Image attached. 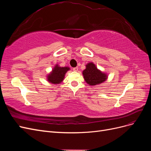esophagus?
<instances>
[{"mask_svg": "<svg viewBox=\"0 0 151 151\" xmlns=\"http://www.w3.org/2000/svg\"><path fill=\"white\" fill-rule=\"evenodd\" d=\"M73 70H74V71H77V70H78V67L73 68Z\"/></svg>", "mask_w": 151, "mask_h": 151, "instance_id": "obj_1", "label": "esophagus"}]
</instances>
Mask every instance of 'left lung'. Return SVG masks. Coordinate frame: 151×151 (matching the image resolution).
I'll use <instances>...</instances> for the list:
<instances>
[{
  "instance_id": "obj_1",
  "label": "left lung",
  "mask_w": 151,
  "mask_h": 151,
  "mask_svg": "<svg viewBox=\"0 0 151 151\" xmlns=\"http://www.w3.org/2000/svg\"><path fill=\"white\" fill-rule=\"evenodd\" d=\"M86 83L90 86L101 84L108 79L106 73L99 70L93 62H89L86 65V69L83 71Z\"/></svg>"
}]
</instances>
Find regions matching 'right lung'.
<instances>
[{"label":"right lung","mask_w":151,"mask_h":151,"mask_svg":"<svg viewBox=\"0 0 151 151\" xmlns=\"http://www.w3.org/2000/svg\"><path fill=\"white\" fill-rule=\"evenodd\" d=\"M70 70L68 67H60L56 64L47 76V80L49 83L54 84H59L64 79L65 75Z\"/></svg>","instance_id":"right-lung-1"}]
</instances>
